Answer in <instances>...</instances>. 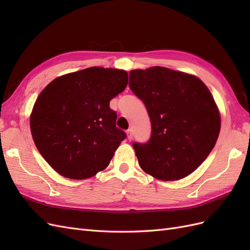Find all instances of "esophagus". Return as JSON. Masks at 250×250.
I'll return each instance as SVG.
<instances>
[{
    "label": "esophagus",
    "instance_id": "obj_1",
    "mask_svg": "<svg viewBox=\"0 0 250 250\" xmlns=\"http://www.w3.org/2000/svg\"><path fill=\"white\" fill-rule=\"evenodd\" d=\"M126 133H127V139L129 140V141H131V140H132V138H133V135H132V130H131V129H128V130L126 131Z\"/></svg>",
    "mask_w": 250,
    "mask_h": 250
}]
</instances>
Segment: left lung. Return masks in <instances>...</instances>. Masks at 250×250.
Returning a JSON list of instances; mask_svg holds the SVG:
<instances>
[{
	"mask_svg": "<svg viewBox=\"0 0 250 250\" xmlns=\"http://www.w3.org/2000/svg\"><path fill=\"white\" fill-rule=\"evenodd\" d=\"M129 87L145 104L151 137L133 143L140 167L157 179L188 176L206 161L220 132V113L197 77L163 66L133 70Z\"/></svg>",
	"mask_w": 250,
	"mask_h": 250,
	"instance_id": "1",
	"label": "left lung"
}]
</instances>
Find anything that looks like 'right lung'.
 <instances>
[{
    "label": "right lung",
    "mask_w": 250,
    "mask_h": 250,
    "mask_svg": "<svg viewBox=\"0 0 250 250\" xmlns=\"http://www.w3.org/2000/svg\"><path fill=\"white\" fill-rule=\"evenodd\" d=\"M127 83L123 70L92 66L60 76L42 89L30 128L40 153L60 175L89 178L109 165L126 139L109 101Z\"/></svg>",
    "instance_id": "1"
}]
</instances>
